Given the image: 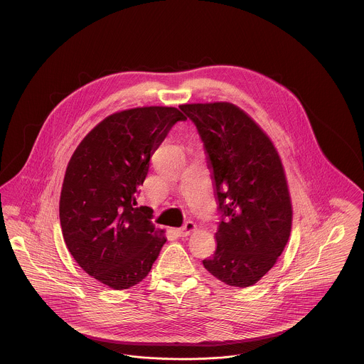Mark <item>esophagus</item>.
I'll use <instances>...</instances> for the list:
<instances>
[{"label":"esophagus","mask_w":364,"mask_h":364,"mask_svg":"<svg viewBox=\"0 0 364 364\" xmlns=\"http://www.w3.org/2000/svg\"><path fill=\"white\" fill-rule=\"evenodd\" d=\"M196 230V225H195V223H192V221H187L184 226H181L180 229H176V233L180 236V237H184V236H188L191 235L192 232H195Z\"/></svg>","instance_id":"34e87169"}]
</instances>
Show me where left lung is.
Returning <instances> with one entry per match:
<instances>
[{
  "label": "left lung",
  "mask_w": 364,
  "mask_h": 364,
  "mask_svg": "<svg viewBox=\"0 0 364 364\" xmlns=\"http://www.w3.org/2000/svg\"><path fill=\"white\" fill-rule=\"evenodd\" d=\"M180 109L202 138L223 213L215 252L203 266L226 285L251 287L277 263L292 228V202L277 149L236 105Z\"/></svg>",
  "instance_id": "8db88e82"
}]
</instances>
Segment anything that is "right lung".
<instances>
[{"instance_id":"obj_1","label":"right lung","mask_w":364,"mask_h":364,"mask_svg":"<svg viewBox=\"0 0 364 364\" xmlns=\"http://www.w3.org/2000/svg\"><path fill=\"white\" fill-rule=\"evenodd\" d=\"M169 106L113 113L95 125L70 156L60 196V223L70 255L88 276L122 291L151 270L165 230L147 206L134 208L150 158L177 122Z\"/></svg>"}]
</instances>
